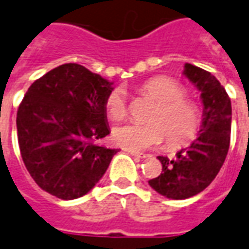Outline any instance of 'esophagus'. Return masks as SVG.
I'll return each instance as SVG.
<instances>
[{
  "mask_svg": "<svg viewBox=\"0 0 249 249\" xmlns=\"http://www.w3.org/2000/svg\"><path fill=\"white\" fill-rule=\"evenodd\" d=\"M126 153H128L130 156H133V157H137V158H146V154H142V153H138V151H134V150H128L126 149L124 150Z\"/></svg>",
  "mask_w": 249,
  "mask_h": 249,
  "instance_id": "1",
  "label": "esophagus"
}]
</instances>
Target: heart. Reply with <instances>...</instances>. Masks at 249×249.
<instances>
[{"label": "heart", "instance_id": "obj_1", "mask_svg": "<svg viewBox=\"0 0 249 249\" xmlns=\"http://www.w3.org/2000/svg\"><path fill=\"white\" fill-rule=\"evenodd\" d=\"M141 92L157 106L150 111V123H127L114 128L112 139L118 146L128 150L156 147L166 138L172 147H179L193 141L201 126L200 107L186 99L185 88L170 77L158 76L141 86ZM106 110L112 121H121L127 115L126 93L114 88L106 98Z\"/></svg>", "mask_w": 249, "mask_h": 249}]
</instances>
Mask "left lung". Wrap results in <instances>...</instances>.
<instances>
[{
  "label": "left lung",
  "instance_id": "obj_1",
  "mask_svg": "<svg viewBox=\"0 0 249 249\" xmlns=\"http://www.w3.org/2000/svg\"><path fill=\"white\" fill-rule=\"evenodd\" d=\"M184 73L200 91L202 122L198 137L173 160L158 157L162 172L149 185L172 200H185L209 186L227 158L231 139L232 107L225 88L211 72L186 63Z\"/></svg>",
  "mask_w": 249,
  "mask_h": 249
}]
</instances>
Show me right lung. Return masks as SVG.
I'll list each match as a JSON object with an SVG mask.
<instances>
[{
  "instance_id": "right-lung-1",
  "label": "right lung",
  "mask_w": 249,
  "mask_h": 249,
  "mask_svg": "<svg viewBox=\"0 0 249 249\" xmlns=\"http://www.w3.org/2000/svg\"><path fill=\"white\" fill-rule=\"evenodd\" d=\"M112 83L75 63L59 65L28 88L17 111L25 167L40 188L61 200L87 195L116 149L93 142L110 134L106 98Z\"/></svg>"
}]
</instances>
